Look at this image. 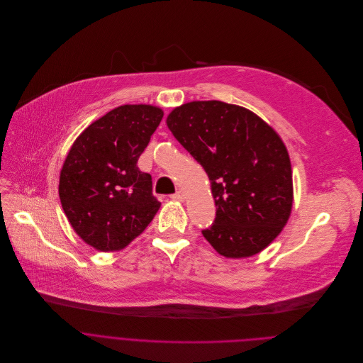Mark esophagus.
Here are the masks:
<instances>
[{"label":"esophagus","mask_w":363,"mask_h":363,"mask_svg":"<svg viewBox=\"0 0 363 363\" xmlns=\"http://www.w3.org/2000/svg\"><path fill=\"white\" fill-rule=\"evenodd\" d=\"M170 197H172L173 200H179V201H184V199H186V197H184V194H183V191H180V190H179L177 193L172 194Z\"/></svg>","instance_id":"esophagus-1"}]
</instances>
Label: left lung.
<instances>
[{"label": "left lung", "mask_w": 363, "mask_h": 363, "mask_svg": "<svg viewBox=\"0 0 363 363\" xmlns=\"http://www.w3.org/2000/svg\"><path fill=\"white\" fill-rule=\"evenodd\" d=\"M166 123L210 180L217 208L204 239L232 259L267 247L294 204L291 159L279 134L253 111L217 100L176 107Z\"/></svg>", "instance_id": "obj_1"}]
</instances>
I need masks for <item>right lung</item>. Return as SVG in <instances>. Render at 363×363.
Listing matches in <instances>:
<instances>
[{
    "mask_svg": "<svg viewBox=\"0 0 363 363\" xmlns=\"http://www.w3.org/2000/svg\"><path fill=\"white\" fill-rule=\"evenodd\" d=\"M163 118L149 104L120 106L91 123L64 160L58 194L71 228L100 252L124 249L160 208L152 176L137 167Z\"/></svg>",
    "mask_w": 363,
    "mask_h": 363,
    "instance_id": "obj_1",
    "label": "right lung"
}]
</instances>
